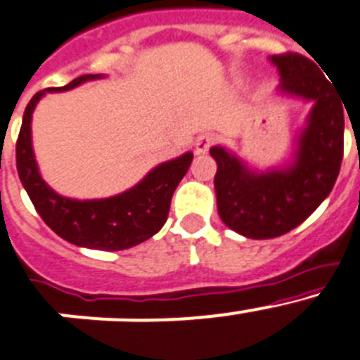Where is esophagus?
Masks as SVG:
<instances>
[{"mask_svg": "<svg viewBox=\"0 0 360 360\" xmlns=\"http://www.w3.org/2000/svg\"><path fill=\"white\" fill-rule=\"evenodd\" d=\"M217 141L215 134H200L195 140V154H206L208 148Z\"/></svg>", "mask_w": 360, "mask_h": 360, "instance_id": "esophagus-1", "label": "esophagus"}]
</instances>
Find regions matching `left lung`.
I'll return each instance as SVG.
<instances>
[{"instance_id": "left-lung-1", "label": "left lung", "mask_w": 360, "mask_h": 360, "mask_svg": "<svg viewBox=\"0 0 360 360\" xmlns=\"http://www.w3.org/2000/svg\"><path fill=\"white\" fill-rule=\"evenodd\" d=\"M278 93L314 102L297 136L292 163L267 172L251 170L224 147H212L217 161V210L226 226L248 238L264 240L300 226L332 192L345 148L342 98L319 68L300 53L273 55ZM348 112V111H346Z\"/></svg>"}]
</instances>
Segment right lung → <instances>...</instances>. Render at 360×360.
Instances as JSON below:
<instances>
[{
	"label": "right lung",
	"mask_w": 360,
	"mask_h": 360,
	"mask_svg": "<svg viewBox=\"0 0 360 360\" xmlns=\"http://www.w3.org/2000/svg\"><path fill=\"white\" fill-rule=\"evenodd\" d=\"M103 75H80L68 86L50 87L35 93L22 115L15 143V165L22 186L41 219L60 238L80 248L100 251H122L141 244L156 235L167 222L170 200L177 184L188 172L192 152L158 165L125 192L108 199L77 200L53 192L39 174L32 148V112L48 91H68L87 80Z\"/></svg>",
	"instance_id": "obj_1"
}]
</instances>
